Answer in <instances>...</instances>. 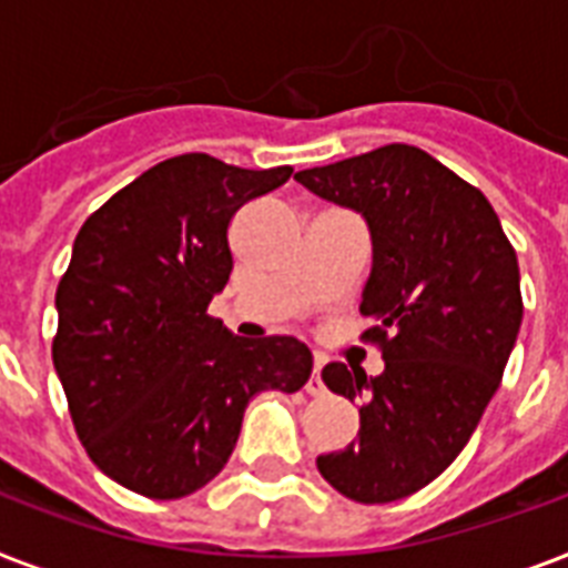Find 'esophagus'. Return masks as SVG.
<instances>
[{"mask_svg":"<svg viewBox=\"0 0 568 568\" xmlns=\"http://www.w3.org/2000/svg\"><path fill=\"white\" fill-rule=\"evenodd\" d=\"M306 392H310V395H324V392H327L324 379H321V359H315V368H312V377L310 383H306Z\"/></svg>","mask_w":568,"mask_h":568,"instance_id":"34e87169","label":"esophagus"}]
</instances>
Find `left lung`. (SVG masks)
<instances>
[{
  "mask_svg": "<svg viewBox=\"0 0 568 568\" xmlns=\"http://www.w3.org/2000/svg\"><path fill=\"white\" fill-rule=\"evenodd\" d=\"M294 180L368 221L372 276L359 312L379 377L329 363L321 377L359 400V439L318 471L359 504H388L436 480L471 439L521 327L516 250L475 185L418 146L386 144ZM354 367V365H351Z\"/></svg>",
  "mask_w": 568,
  "mask_h": 568,
  "instance_id": "8db88e82",
  "label": "left lung"
}]
</instances>
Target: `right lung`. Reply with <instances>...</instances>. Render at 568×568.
I'll use <instances>...</instances> for the list:
<instances>
[{
	"label": "right lung",
	"mask_w": 568,
	"mask_h": 568,
	"mask_svg": "<svg viewBox=\"0 0 568 568\" xmlns=\"http://www.w3.org/2000/svg\"><path fill=\"white\" fill-rule=\"evenodd\" d=\"M288 176V164L244 171L173 155L75 235L55 292L52 363L88 457L132 493H196L226 466L250 397L310 379L303 342H247L209 315L232 271L230 221Z\"/></svg>",
	"instance_id": "1"
}]
</instances>
